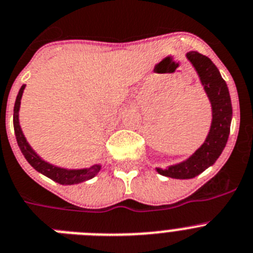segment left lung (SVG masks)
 I'll return each mask as SVG.
<instances>
[{"label":"left lung","instance_id":"obj_1","mask_svg":"<svg viewBox=\"0 0 253 253\" xmlns=\"http://www.w3.org/2000/svg\"><path fill=\"white\" fill-rule=\"evenodd\" d=\"M187 59L197 71L205 92L210 100L212 122L206 141L189 159L169 166L168 169H156L161 175L175 179L194 178L215 164L228 142L233 116L229 89L215 64L207 56L196 51L187 53Z\"/></svg>","mask_w":253,"mask_h":253}]
</instances>
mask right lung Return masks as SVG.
Listing matches in <instances>:
<instances>
[{
    "mask_svg": "<svg viewBox=\"0 0 253 253\" xmlns=\"http://www.w3.org/2000/svg\"><path fill=\"white\" fill-rule=\"evenodd\" d=\"M24 88L25 85H21L20 90H19L18 97H16V101H15L14 106V130L15 135H16V141H18V146L20 148L21 153L24 155V157L27 159L28 163L33 166L34 169L38 172L43 174V175L48 176L49 179L55 180L56 183H60V184H78V183L85 182L88 179H92L97 172L101 170V165H93L88 168V169H77V170H69L64 169V168H59V166H55L52 164L46 163L44 160L41 159L38 155L33 151V148L30 147L29 143L27 142L25 137L23 134V130L20 128V124H19V109H20V101L21 96H23Z\"/></svg>",
    "mask_w": 253,
    "mask_h": 253,
    "instance_id": "add662e5",
    "label": "right lung"
}]
</instances>
